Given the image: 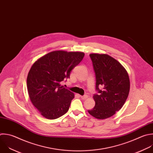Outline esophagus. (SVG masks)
<instances>
[{
	"mask_svg": "<svg viewBox=\"0 0 153 153\" xmlns=\"http://www.w3.org/2000/svg\"><path fill=\"white\" fill-rule=\"evenodd\" d=\"M80 97H81L83 100H85V99H86V98H88V95H83V96H80Z\"/></svg>",
	"mask_w": 153,
	"mask_h": 153,
	"instance_id": "esophagus-1",
	"label": "esophagus"
}]
</instances>
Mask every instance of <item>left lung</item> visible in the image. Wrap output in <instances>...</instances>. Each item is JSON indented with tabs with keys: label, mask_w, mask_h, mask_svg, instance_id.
I'll return each instance as SVG.
<instances>
[{
	"label": "left lung",
	"mask_w": 153,
	"mask_h": 153,
	"mask_svg": "<svg viewBox=\"0 0 153 153\" xmlns=\"http://www.w3.org/2000/svg\"><path fill=\"white\" fill-rule=\"evenodd\" d=\"M89 56L97 93L93 96L95 105L88 112L97 119L103 120L113 116L123 106L129 94V77L122 65L111 56L96 53Z\"/></svg>",
	"instance_id": "8db88e82"
}]
</instances>
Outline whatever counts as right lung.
<instances>
[{
  "label": "right lung",
  "mask_w": 153,
  "mask_h": 153,
  "mask_svg": "<svg viewBox=\"0 0 153 153\" xmlns=\"http://www.w3.org/2000/svg\"><path fill=\"white\" fill-rule=\"evenodd\" d=\"M84 55L83 52L54 51L40 58L32 66L27 77L29 96L44 117L56 119L68 111L74 95L60 83L70 78L71 71Z\"/></svg>",
  "instance_id": "right-lung-1"
}]
</instances>
